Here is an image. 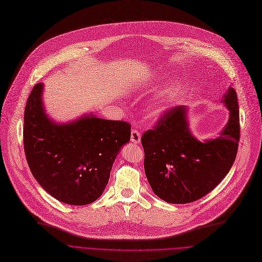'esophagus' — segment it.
Returning a JSON list of instances; mask_svg holds the SVG:
<instances>
[{"label":"esophagus","mask_w":262,"mask_h":262,"mask_svg":"<svg viewBox=\"0 0 262 262\" xmlns=\"http://www.w3.org/2000/svg\"><path fill=\"white\" fill-rule=\"evenodd\" d=\"M130 140H132L133 143H135V144L140 143V141H141L140 132L137 130V129H133L132 130V135H130Z\"/></svg>","instance_id":"34e87169"}]
</instances>
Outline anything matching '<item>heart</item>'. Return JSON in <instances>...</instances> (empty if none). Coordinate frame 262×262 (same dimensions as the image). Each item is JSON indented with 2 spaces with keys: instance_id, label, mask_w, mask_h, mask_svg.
Masks as SVG:
<instances>
[{
  "instance_id": "1",
  "label": "heart",
  "mask_w": 262,
  "mask_h": 262,
  "mask_svg": "<svg viewBox=\"0 0 262 262\" xmlns=\"http://www.w3.org/2000/svg\"><path fill=\"white\" fill-rule=\"evenodd\" d=\"M158 113H159V110H155L154 111V114H158Z\"/></svg>"
}]
</instances>
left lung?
I'll return each instance as SVG.
<instances>
[{"label":"left lung","mask_w":262,"mask_h":262,"mask_svg":"<svg viewBox=\"0 0 262 262\" xmlns=\"http://www.w3.org/2000/svg\"><path fill=\"white\" fill-rule=\"evenodd\" d=\"M223 102L230 111V119L216 139L201 142L191 135L185 105L166 110L152 129L142 135L146 178L163 201L195 202L211 192L230 171L241 137L239 107L233 88Z\"/></svg>","instance_id":"1"}]
</instances>
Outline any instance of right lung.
<instances>
[{
  "mask_svg": "<svg viewBox=\"0 0 262 262\" xmlns=\"http://www.w3.org/2000/svg\"><path fill=\"white\" fill-rule=\"evenodd\" d=\"M36 83L24 115V150L38 184L59 202L82 206L96 201L108 183L115 159L130 139V124L84 116L68 124L52 122Z\"/></svg>",
  "mask_w": 262,
  "mask_h": 262,
  "instance_id": "right-lung-1",
  "label": "right lung"
}]
</instances>
